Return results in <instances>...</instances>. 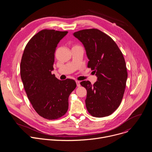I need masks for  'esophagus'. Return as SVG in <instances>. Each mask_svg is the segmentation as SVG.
Wrapping results in <instances>:
<instances>
[{
    "instance_id": "esophagus-1",
    "label": "esophagus",
    "mask_w": 152,
    "mask_h": 152,
    "mask_svg": "<svg viewBox=\"0 0 152 152\" xmlns=\"http://www.w3.org/2000/svg\"><path fill=\"white\" fill-rule=\"evenodd\" d=\"M76 85H77V86H80V82H79V81L76 80Z\"/></svg>"
}]
</instances>
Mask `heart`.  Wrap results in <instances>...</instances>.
<instances>
[{"mask_svg":"<svg viewBox=\"0 0 152 152\" xmlns=\"http://www.w3.org/2000/svg\"><path fill=\"white\" fill-rule=\"evenodd\" d=\"M74 47H75V46H74Z\"/></svg>","mask_w":152,"mask_h":152,"instance_id":"heart-1","label":"heart"}]
</instances>
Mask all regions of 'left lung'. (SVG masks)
Masks as SVG:
<instances>
[{
	"label": "left lung",
	"instance_id": "8db88e82",
	"mask_svg": "<svg viewBox=\"0 0 152 152\" xmlns=\"http://www.w3.org/2000/svg\"><path fill=\"white\" fill-rule=\"evenodd\" d=\"M73 35L82 42L88 67L97 77L93 85L88 80L80 82L87 91L86 109L95 117L110 115L120 106L126 88L127 72L123 53L115 41L99 29H83Z\"/></svg>",
	"mask_w": 152,
	"mask_h": 152
}]
</instances>
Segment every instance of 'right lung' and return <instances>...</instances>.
Wrapping results in <instances>:
<instances>
[{
	"label": "right lung",
	"instance_id": "1",
	"mask_svg": "<svg viewBox=\"0 0 152 152\" xmlns=\"http://www.w3.org/2000/svg\"><path fill=\"white\" fill-rule=\"evenodd\" d=\"M67 31L43 29L29 41L20 63V76L27 96L35 111L48 120L66 114L69 97L76 87L73 79L60 80L52 74L55 52Z\"/></svg>",
	"mask_w": 152,
	"mask_h": 152
}]
</instances>
